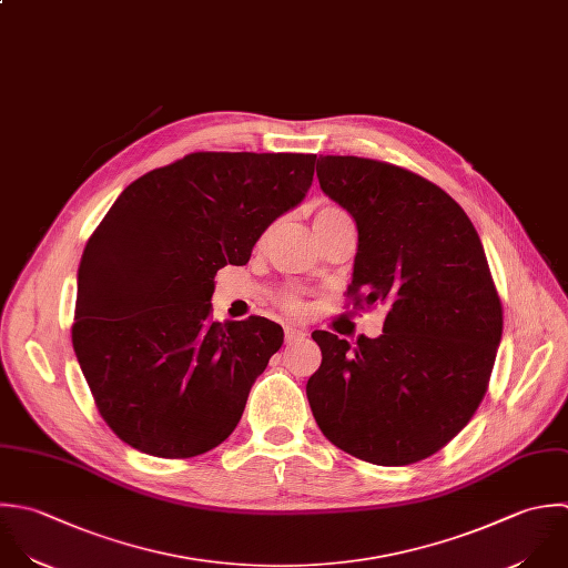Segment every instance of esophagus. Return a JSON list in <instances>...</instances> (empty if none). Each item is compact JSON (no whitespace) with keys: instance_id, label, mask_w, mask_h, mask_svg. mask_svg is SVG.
<instances>
[{"instance_id":"obj_1","label":"esophagus","mask_w":568,"mask_h":568,"mask_svg":"<svg viewBox=\"0 0 568 568\" xmlns=\"http://www.w3.org/2000/svg\"><path fill=\"white\" fill-rule=\"evenodd\" d=\"M307 336V332L303 327H294V325H285V341L294 343V341H303Z\"/></svg>"}]
</instances>
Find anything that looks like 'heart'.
<instances>
[{
    "label": "heart",
    "mask_w": 568,
    "mask_h": 568,
    "mask_svg": "<svg viewBox=\"0 0 568 568\" xmlns=\"http://www.w3.org/2000/svg\"><path fill=\"white\" fill-rule=\"evenodd\" d=\"M338 212H343V210H341V207H334V205H327V207H321L316 216L338 214ZM283 305H285V310H290L292 314H301V312H303V301H301V296H298V294H294V292H290V294H285V296H283Z\"/></svg>",
    "instance_id": "1"
}]
</instances>
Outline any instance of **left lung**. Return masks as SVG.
I'll return each instance as SVG.
<instances>
[{
  "instance_id": "8db88e82",
  "label": "left lung",
  "mask_w": 568,
  "mask_h": 568,
  "mask_svg": "<svg viewBox=\"0 0 568 568\" xmlns=\"http://www.w3.org/2000/svg\"><path fill=\"white\" fill-rule=\"evenodd\" d=\"M321 190L358 227L347 296L385 305L378 338L352 347L316 329L323 352L307 400L325 438L381 467L425 460L483 403L503 338V303L480 236L436 183L405 168L321 156Z\"/></svg>"
}]
</instances>
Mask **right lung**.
I'll return each instance as SVG.
<instances>
[{
	"instance_id": "add662e5",
	"label": "right lung",
	"mask_w": 568,
	"mask_h": 568,
	"mask_svg": "<svg viewBox=\"0 0 568 568\" xmlns=\"http://www.w3.org/2000/svg\"><path fill=\"white\" fill-rule=\"evenodd\" d=\"M316 154L192 152L132 181L85 243L72 347L105 425L156 458H194L239 425L283 345L263 316L212 321L214 276L296 207Z\"/></svg>"
}]
</instances>
